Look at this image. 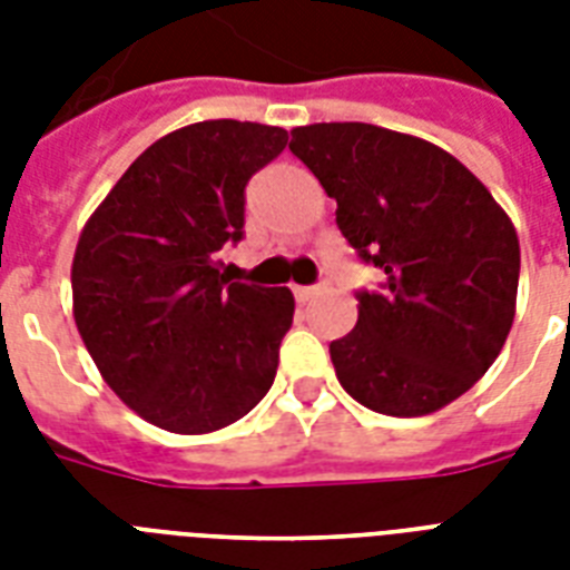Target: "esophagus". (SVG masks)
<instances>
[{"label":"esophagus","instance_id":"obj_1","mask_svg":"<svg viewBox=\"0 0 570 570\" xmlns=\"http://www.w3.org/2000/svg\"><path fill=\"white\" fill-rule=\"evenodd\" d=\"M328 293V284H316V286H295V298L298 302H313V298H320V295Z\"/></svg>","mask_w":570,"mask_h":570}]
</instances>
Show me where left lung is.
<instances>
[{"label":"left lung","mask_w":570,"mask_h":570,"mask_svg":"<svg viewBox=\"0 0 570 570\" xmlns=\"http://www.w3.org/2000/svg\"><path fill=\"white\" fill-rule=\"evenodd\" d=\"M337 200V227L384 272L357 325L331 343L348 396L423 416L468 393L514 322L521 245L491 191L432 141L373 124H311L289 141Z\"/></svg>","instance_id":"obj_1"}]
</instances>
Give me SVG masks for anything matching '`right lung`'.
Wrapping results in <instances>:
<instances>
[{
    "instance_id": "obj_1",
    "label": "right lung",
    "mask_w": 570,
    "mask_h": 570,
    "mask_svg": "<svg viewBox=\"0 0 570 570\" xmlns=\"http://www.w3.org/2000/svg\"><path fill=\"white\" fill-rule=\"evenodd\" d=\"M284 147L286 129L250 120L174 129L82 227L76 328L106 384L165 432H218L275 381L293 293L233 281L218 250L242 239L245 186Z\"/></svg>"
}]
</instances>
